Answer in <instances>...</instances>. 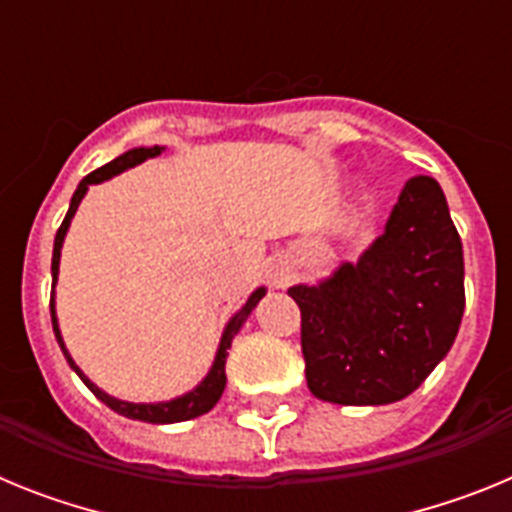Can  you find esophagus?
Here are the masks:
<instances>
[{"label": "esophagus", "mask_w": 512, "mask_h": 512, "mask_svg": "<svg viewBox=\"0 0 512 512\" xmlns=\"http://www.w3.org/2000/svg\"><path fill=\"white\" fill-rule=\"evenodd\" d=\"M289 279H292V269H289L287 261L274 259L266 264V282H269L271 287H287Z\"/></svg>", "instance_id": "obj_1"}]
</instances>
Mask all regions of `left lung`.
<instances>
[{"instance_id":"1","label":"left lung","mask_w":512,"mask_h":512,"mask_svg":"<svg viewBox=\"0 0 512 512\" xmlns=\"http://www.w3.org/2000/svg\"><path fill=\"white\" fill-rule=\"evenodd\" d=\"M287 295L302 312L307 387L336 405H390L446 359L464 315V251L441 184L405 182L356 261Z\"/></svg>"}]
</instances>
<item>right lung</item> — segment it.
Wrapping results in <instances>:
<instances>
[{
	"mask_svg": "<svg viewBox=\"0 0 512 512\" xmlns=\"http://www.w3.org/2000/svg\"><path fill=\"white\" fill-rule=\"evenodd\" d=\"M166 148L164 146H138V148H130V151H125L122 156H117L115 161H110V164H104L102 169L92 171L89 176H84L79 182V187H76L74 197H71V205H69V212H66V217H63L61 228H58L56 233V241H53V261H51V277H53V292H51V320H53V333H56V341L58 346H61L63 356H66V361H69V366L74 369L76 374H79V379L84 384H87L89 390L97 395V400H102L107 408H112L115 413L125 415V418L130 420H143V423H156V425H166V423H182V420H192V418H200V415L210 413L212 408L217 405V400L223 397V390H225V382H228V377H225V359H228V351H230V343H233V338L238 336V330H241V325L246 323L248 315H251V310L261 302V297L266 295V287H256L251 292V297L246 300V305L241 307V310L235 312L233 318L225 323L223 328V336H220V343H217V351H215V359H212V366L210 372L205 374V379H202L197 387H192L189 392H184V395L179 397H171V400H161V402H130V400H120V397H112L107 395V392L102 390V387H97V384L92 382V379L87 377V374L81 372L79 366H76L74 356L69 354V348H66V343H63V336H61V325H58V315H56V284H58V266H61V248H63V241H66V233H69L71 228V220H74L76 210H79L81 200L87 197L89 187L92 184H102L107 182V179H112V176L122 174V171L133 169V166L143 164V161H148V158H156L161 156Z\"/></svg>",
	"mask_w": 512,
	"mask_h": 512,
	"instance_id": "obj_1",
	"label": "right lung"
}]
</instances>
